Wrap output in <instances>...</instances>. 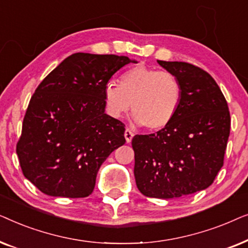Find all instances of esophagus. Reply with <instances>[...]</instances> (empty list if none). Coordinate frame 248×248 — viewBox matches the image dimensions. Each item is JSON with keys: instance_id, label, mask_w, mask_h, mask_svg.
Returning a JSON list of instances; mask_svg holds the SVG:
<instances>
[{"instance_id": "34e87169", "label": "esophagus", "mask_w": 248, "mask_h": 248, "mask_svg": "<svg viewBox=\"0 0 248 248\" xmlns=\"http://www.w3.org/2000/svg\"><path fill=\"white\" fill-rule=\"evenodd\" d=\"M124 137H125V140H126L127 143H130V142L132 141V139H133V137H134V133L130 130V128H126L124 132Z\"/></svg>"}]
</instances>
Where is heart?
I'll use <instances>...</instances> for the list:
<instances>
[{
  "instance_id": "1",
  "label": "heart",
  "mask_w": 248,
  "mask_h": 248,
  "mask_svg": "<svg viewBox=\"0 0 248 248\" xmlns=\"http://www.w3.org/2000/svg\"><path fill=\"white\" fill-rule=\"evenodd\" d=\"M183 88L177 77L145 65L131 67L122 74L120 86L108 82L104 88L106 109L121 117L133 109L134 120L151 131L161 130L177 115Z\"/></svg>"
}]
</instances>
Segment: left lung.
<instances>
[{"mask_svg": "<svg viewBox=\"0 0 248 248\" xmlns=\"http://www.w3.org/2000/svg\"><path fill=\"white\" fill-rule=\"evenodd\" d=\"M158 63L181 81L182 104L167 126L132 139L134 177L139 191L148 198H181L215 181L223 165L230 114L208 72L185 62Z\"/></svg>", "mask_w": 248, "mask_h": 248, "instance_id": "obj_1", "label": "left lung"}]
</instances>
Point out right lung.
<instances>
[{
	"label": "right lung",
	"mask_w": 248,
	"mask_h": 248,
	"mask_svg": "<svg viewBox=\"0 0 248 248\" xmlns=\"http://www.w3.org/2000/svg\"><path fill=\"white\" fill-rule=\"evenodd\" d=\"M127 56L76 53L32 94L16 144L25 177L50 196L86 198L108 155L125 143V125L105 113L104 88Z\"/></svg>",
	"instance_id": "obj_1"
}]
</instances>
